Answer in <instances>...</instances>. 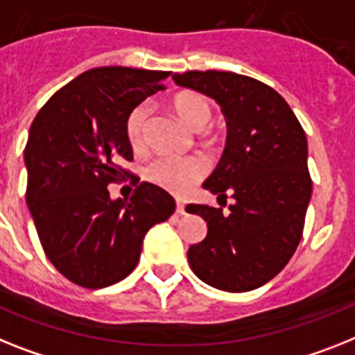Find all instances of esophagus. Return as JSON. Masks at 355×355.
Returning <instances> with one entry per match:
<instances>
[{
  "mask_svg": "<svg viewBox=\"0 0 355 355\" xmlns=\"http://www.w3.org/2000/svg\"><path fill=\"white\" fill-rule=\"evenodd\" d=\"M177 213H178V214H184V213H186V205H184L180 200H177Z\"/></svg>",
  "mask_w": 355,
  "mask_h": 355,
  "instance_id": "esophagus-1",
  "label": "esophagus"
}]
</instances>
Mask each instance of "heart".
I'll return each mask as SVG.
<instances>
[{
  "mask_svg": "<svg viewBox=\"0 0 355 355\" xmlns=\"http://www.w3.org/2000/svg\"><path fill=\"white\" fill-rule=\"evenodd\" d=\"M173 110L180 121L186 122L191 130H202L211 119V104L202 94L196 92H182L171 103ZM150 108L148 104H139L130 112L126 119V137L132 148L139 150L144 146L146 122H148ZM205 173V164L200 159L187 157H159L151 160L144 168V178L155 186L168 189L171 193L182 195L189 191L195 182H198Z\"/></svg>",
  "mask_w": 355,
  "mask_h": 355,
  "instance_id": "obj_1",
  "label": "heart"
}]
</instances>
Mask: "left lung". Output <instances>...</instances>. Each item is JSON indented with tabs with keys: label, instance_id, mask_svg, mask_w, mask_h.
<instances>
[{
	"label": "left lung",
	"instance_id": "1",
	"mask_svg": "<svg viewBox=\"0 0 355 355\" xmlns=\"http://www.w3.org/2000/svg\"><path fill=\"white\" fill-rule=\"evenodd\" d=\"M184 88L222 106L227 141L204 189L234 204H191L187 213L207 222V236L189 247L187 260L204 282L227 293H247L284 269L302 240L312 195L309 146L302 124L276 90L233 71L173 73Z\"/></svg>",
	"mask_w": 355,
	"mask_h": 355
}]
</instances>
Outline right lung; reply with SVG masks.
<instances>
[{
    "instance_id": "add662e5",
    "label": "right lung",
    "mask_w": 355,
    "mask_h": 355,
    "mask_svg": "<svg viewBox=\"0 0 355 355\" xmlns=\"http://www.w3.org/2000/svg\"><path fill=\"white\" fill-rule=\"evenodd\" d=\"M169 71L92 68L62 86L35 115L25 148L26 204L53 267L86 288L117 284L137 267L142 240L175 200L150 182L132 198L106 189L132 160L126 119L164 90Z\"/></svg>"
}]
</instances>
